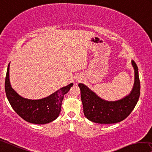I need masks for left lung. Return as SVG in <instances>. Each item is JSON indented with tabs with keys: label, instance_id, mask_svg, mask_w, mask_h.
I'll return each instance as SVG.
<instances>
[{
	"label": "left lung",
	"instance_id": "1",
	"mask_svg": "<svg viewBox=\"0 0 152 152\" xmlns=\"http://www.w3.org/2000/svg\"><path fill=\"white\" fill-rule=\"evenodd\" d=\"M134 83L131 92L121 99L109 102L100 98L84 84L79 83L83 112L91 121L99 124H114L127 118L135 107L140 96V80L138 67L133 60Z\"/></svg>",
	"mask_w": 152,
	"mask_h": 152
}]
</instances>
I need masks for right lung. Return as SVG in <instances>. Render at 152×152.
<instances>
[{
  "mask_svg": "<svg viewBox=\"0 0 152 152\" xmlns=\"http://www.w3.org/2000/svg\"><path fill=\"white\" fill-rule=\"evenodd\" d=\"M9 64L4 87L7 97L13 110L23 120L32 124H45L56 119L61 112L64 96L73 86V83L64 86L45 98L28 99L21 97L11 87L9 81Z\"/></svg>",
  "mask_w": 152,
  "mask_h": 152,
  "instance_id": "add662e5",
  "label": "right lung"
}]
</instances>
